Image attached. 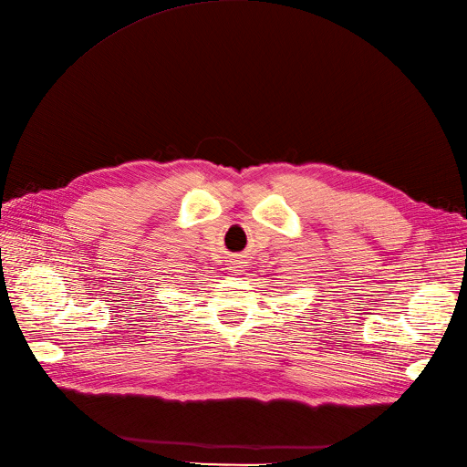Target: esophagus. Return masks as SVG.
Wrapping results in <instances>:
<instances>
[{"label":"esophagus","instance_id":"esophagus-1","mask_svg":"<svg viewBox=\"0 0 467 467\" xmlns=\"http://www.w3.org/2000/svg\"><path fill=\"white\" fill-rule=\"evenodd\" d=\"M242 266H244L242 261H230V271H234V273L235 271H242Z\"/></svg>","mask_w":467,"mask_h":467}]
</instances>
